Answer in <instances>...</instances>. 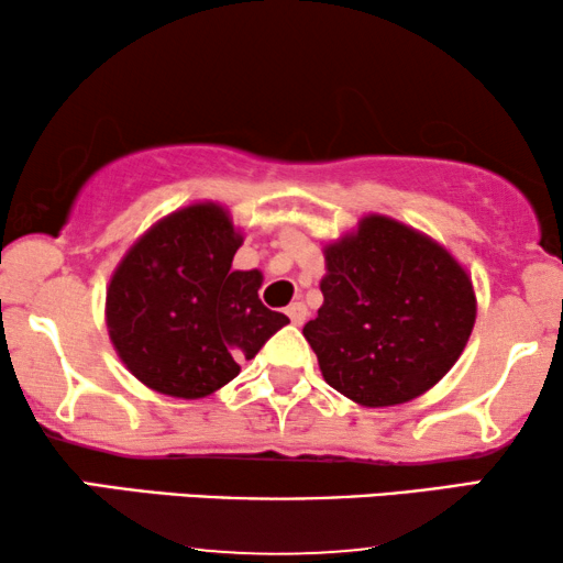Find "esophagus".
I'll return each instance as SVG.
<instances>
[{"mask_svg": "<svg viewBox=\"0 0 563 563\" xmlns=\"http://www.w3.org/2000/svg\"><path fill=\"white\" fill-rule=\"evenodd\" d=\"M287 314H289V320L295 322V325H302V322L307 320V307L302 302H291L287 307Z\"/></svg>", "mask_w": 563, "mask_h": 563, "instance_id": "esophagus-1", "label": "esophagus"}]
</instances>
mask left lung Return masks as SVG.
Instances as JSON below:
<instances>
[{"label": "left lung", "instance_id": "8db88e82", "mask_svg": "<svg viewBox=\"0 0 563 563\" xmlns=\"http://www.w3.org/2000/svg\"><path fill=\"white\" fill-rule=\"evenodd\" d=\"M322 253V307L302 333L330 387L364 407L402 405L435 387L476 320L466 268L384 214H366Z\"/></svg>", "mask_w": 563, "mask_h": 563}]
</instances>
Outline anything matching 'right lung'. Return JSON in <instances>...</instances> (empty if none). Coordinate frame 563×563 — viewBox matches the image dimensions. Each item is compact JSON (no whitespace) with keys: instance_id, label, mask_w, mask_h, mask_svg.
I'll use <instances>...</instances> for the list:
<instances>
[{"instance_id":"obj_1","label":"right lung","mask_w":563,"mask_h":563,"mask_svg":"<svg viewBox=\"0 0 563 563\" xmlns=\"http://www.w3.org/2000/svg\"><path fill=\"white\" fill-rule=\"evenodd\" d=\"M243 233L225 207H181L137 238L107 287V328L128 372L176 399L235 379L287 314L258 299V268L235 272Z\"/></svg>"}]
</instances>
